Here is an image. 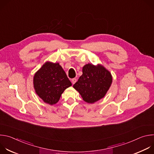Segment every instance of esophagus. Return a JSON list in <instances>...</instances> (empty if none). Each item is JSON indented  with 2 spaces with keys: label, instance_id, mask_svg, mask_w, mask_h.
<instances>
[{
  "label": "esophagus",
  "instance_id": "1",
  "mask_svg": "<svg viewBox=\"0 0 154 154\" xmlns=\"http://www.w3.org/2000/svg\"><path fill=\"white\" fill-rule=\"evenodd\" d=\"M76 82H77V79L74 78V79H72V83L73 84H74Z\"/></svg>",
  "mask_w": 154,
  "mask_h": 154
}]
</instances>
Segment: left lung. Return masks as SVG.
I'll return each instance as SVG.
<instances>
[{
  "mask_svg": "<svg viewBox=\"0 0 154 154\" xmlns=\"http://www.w3.org/2000/svg\"><path fill=\"white\" fill-rule=\"evenodd\" d=\"M82 72L73 88L83 100L88 103H94L104 97L113 81L110 72L102 64L88 63L83 67Z\"/></svg>",
  "mask_w": 154,
  "mask_h": 154,
  "instance_id": "obj_1",
  "label": "left lung"
}]
</instances>
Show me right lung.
Returning <instances> with one entry per match:
<instances>
[{
	"mask_svg": "<svg viewBox=\"0 0 154 154\" xmlns=\"http://www.w3.org/2000/svg\"><path fill=\"white\" fill-rule=\"evenodd\" d=\"M71 85V82L58 63L46 61L33 77L36 94L51 105L57 103L64 91Z\"/></svg>",
	"mask_w": 154,
	"mask_h": 154,
	"instance_id": "add662e5",
	"label": "right lung"
}]
</instances>
